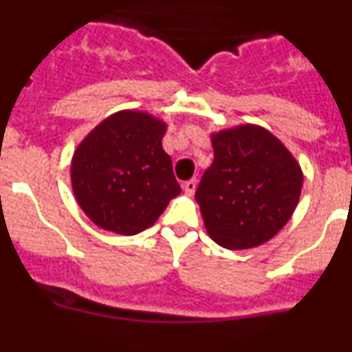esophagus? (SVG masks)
Instances as JSON below:
<instances>
[{
    "instance_id": "esophagus-1",
    "label": "esophagus",
    "mask_w": 352,
    "mask_h": 352,
    "mask_svg": "<svg viewBox=\"0 0 352 352\" xmlns=\"http://www.w3.org/2000/svg\"><path fill=\"white\" fill-rule=\"evenodd\" d=\"M195 188H197V182H195V179H188V182L183 183V190H185L186 195L194 194Z\"/></svg>"
}]
</instances>
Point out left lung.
I'll return each instance as SVG.
<instances>
[{
	"instance_id": "1",
	"label": "left lung",
	"mask_w": 352,
	"mask_h": 352,
	"mask_svg": "<svg viewBox=\"0 0 352 352\" xmlns=\"http://www.w3.org/2000/svg\"><path fill=\"white\" fill-rule=\"evenodd\" d=\"M214 158L195 190L214 243L245 250L266 243L289 222L303 173L268 130L241 125L211 135Z\"/></svg>"
}]
</instances>
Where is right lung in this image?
<instances>
[{
	"mask_svg": "<svg viewBox=\"0 0 352 352\" xmlns=\"http://www.w3.org/2000/svg\"><path fill=\"white\" fill-rule=\"evenodd\" d=\"M164 133L166 123L151 114L120 111L77 146L72 188L93 223L116 234H138L182 192L162 148Z\"/></svg>",
	"mask_w": 352,
	"mask_h": 352,
	"instance_id": "right-lung-1",
	"label": "right lung"
}]
</instances>
